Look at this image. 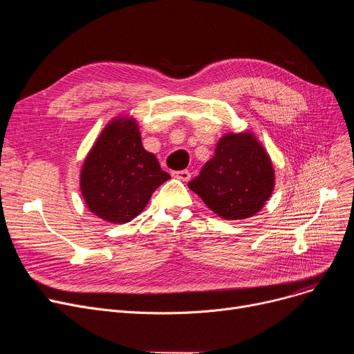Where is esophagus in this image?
Wrapping results in <instances>:
<instances>
[{
    "instance_id": "esophagus-1",
    "label": "esophagus",
    "mask_w": 354,
    "mask_h": 354,
    "mask_svg": "<svg viewBox=\"0 0 354 354\" xmlns=\"http://www.w3.org/2000/svg\"><path fill=\"white\" fill-rule=\"evenodd\" d=\"M172 176H174V178H176V179H179V180L187 182V180H189V179H191V172H189V171H187V169H183V171H176V172H172Z\"/></svg>"
}]
</instances>
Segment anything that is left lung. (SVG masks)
Instances as JSON below:
<instances>
[{
  "label": "left lung",
  "instance_id": "1",
  "mask_svg": "<svg viewBox=\"0 0 354 354\" xmlns=\"http://www.w3.org/2000/svg\"><path fill=\"white\" fill-rule=\"evenodd\" d=\"M188 187L218 216L244 219L257 214L274 189L268 153L251 133H228Z\"/></svg>",
  "mask_w": 354,
  "mask_h": 354
}]
</instances>
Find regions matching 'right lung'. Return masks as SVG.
Returning <instances> with one entry per match:
<instances>
[{"label":"right lung","instance_id":"add662e5","mask_svg":"<svg viewBox=\"0 0 354 354\" xmlns=\"http://www.w3.org/2000/svg\"><path fill=\"white\" fill-rule=\"evenodd\" d=\"M171 175L143 149L133 119L111 120L87 155L80 189L88 209L111 224L139 215L152 194Z\"/></svg>","mask_w":354,"mask_h":354}]
</instances>
